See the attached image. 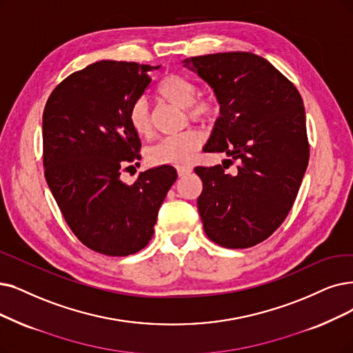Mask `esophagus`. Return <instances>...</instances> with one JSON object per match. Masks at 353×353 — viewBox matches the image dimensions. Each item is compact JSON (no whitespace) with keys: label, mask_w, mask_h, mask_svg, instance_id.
I'll return each instance as SVG.
<instances>
[{"label":"esophagus","mask_w":353,"mask_h":353,"mask_svg":"<svg viewBox=\"0 0 353 353\" xmlns=\"http://www.w3.org/2000/svg\"><path fill=\"white\" fill-rule=\"evenodd\" d=\"M192 168L191 166H178L176 168V172H178V176L182 178V176H187L188 174H191Z\"/></svg>","instance_id":"obj_1"}]
</instances>
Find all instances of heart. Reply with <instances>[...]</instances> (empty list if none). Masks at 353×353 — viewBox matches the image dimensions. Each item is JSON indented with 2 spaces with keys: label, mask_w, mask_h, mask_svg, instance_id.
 Here are the masks:
<instances>
[{
  "label": "heart",
  "mask_w": 353,
  "mask_h": 353,
  "mask_svg": "<svg viewBox=\"0 0 353 353\" xmlns=\"http://www.w3.org/2000/svg\"><path fill=\"white\" fill-rule=\"evenodd\" d=\"M158 94L163 101L184 108L191 121L210 123L219 112V104L208 97H199V87L181 75H168L161 82ZM132 129L139 137L153 136V120L146 100L140 98L129 111ZM204 137L200 132L187 130L175 136H168L149 150V161L153 165H185L201 148Z\"/></svg>",
  "instance_id": "b5f03b06"
}]
</instances>
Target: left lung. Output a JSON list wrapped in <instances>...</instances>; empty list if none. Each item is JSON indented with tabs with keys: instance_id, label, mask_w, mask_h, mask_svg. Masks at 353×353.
I'll use <instances>...</instances> for the list:
<instances>
[{
	"instance_id": "1",
	"label": "left lung",
	"mask_w": 353,
	"mask_h": 353,
	"mask_svg": "<svg viewBox=\"0 0 353 353\" xmlns=\"http://www.w3.org/2000/svg\"><path fill=\"white\" fill-rule=\"evenodd\" d=\"M184 66L213 88L220 117L204 152L237 161L196 166L203 192L196 205L210 241L245 249L270 237L288 216L308 165L310 146L301 95L261 56L228 52L194 56Z\"/></svg>"
}]
</instances>
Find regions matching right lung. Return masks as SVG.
Wrapping results in <instances>:
<instances>
[{"instance_id":"right-lung-1","label":"right lung","mask_w":353,"mask_h":353,"mask_svg":"<svg viewBox=\"0 0 353 353\" xmlns=\"http://www.w3.org/2000/svg\"><path fill=\"white\" fill-rule=\"evenodd\" d=\"M159 66L100 61L70 74L43 111V166L48 185L74 234L94 252L128 256L153 236L158 211L178 178L162 165L140 172L132 185L120 179L139 163V136L130 107Z\"/></svg>"}]
</instances>
